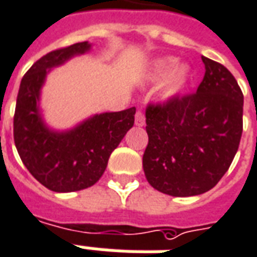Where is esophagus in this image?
Segmentation results:
<instances>
[{"label":"esophagus","instance_id":"34e87169","mask_svg":"<svg viewBox=\"0 0 257 257\" xmlns=\"http://www.w3.org/2000/svg\"><path fill=\"white\" fill-rule=\"evenodd\" d=\"M136 126L144 127L145 126V115L142 110H138L136 113Z\"/></svg>","mask_w":257,"mask_h":257}]
</instances>
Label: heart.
I'll list each match as a JSON object with an SVG mask.
<instances>
[{
    "label": "heart",
    "mask_w": 257,
    "mask_h": 257,
    "mask_svg": "<svg viewBox=\"0 0 257 257\" xmlns=\"http://www.w3.org/2000/svg\"><path fill=\"white\" fill-rule=\"evenodd\" d=\"M192 78V68L186 63H178L177 57H160L149 67L145 80L156 85L165 80L160 90V97L164 101L177 100L188 89Z\"/></svg>",
    "instance_id": "heart-1"
}]
</instances>
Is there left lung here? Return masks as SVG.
<instances>
[{
    "label": "left lung",
    "instance_id": "8db88e82",
    "mask_svg": "<svg viewBox=\"0 0 257 257\" xmlns=\"http://www.w3.org/2000/svg\"><path fill=\"white\" fill-rule=\"evenodd\" d=\"M205 75L196 94L148 106L149 142L142 166L152 188L172 197L208 192L238 151L244 95L224 65L201 56Z\"/></svg>",
    "mask_w": 257,
    "mask_h": 257
}]
</instances>
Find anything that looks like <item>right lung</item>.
Masks as SVG:
<instances>
[{
	"instance_id": "add662e5",
	"label": "right lung",
	"mask_w": 257,
	"mask_h": 257,
	"mask_svg": "<svg viewBox=\"0 0 257 257\" xmlns=\"http://www.w3.org/2000/svg\"><path fill=\"white\" fill-rule=\"evenodd\" d=\"M91 48L93 44L86 41L45 54L27 71L19 89L13 117L15 145L31 175L53 192L93 186L105 171L110 153L134 126V106L94 113L65 130L50 127L45 119L41 95L50 71L89 53Z\"/></svg>"
}]
</instances>
